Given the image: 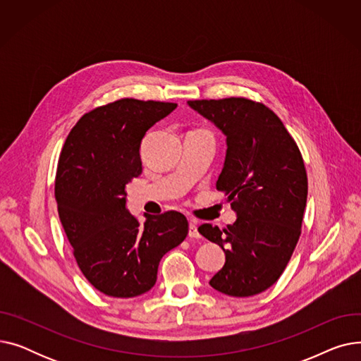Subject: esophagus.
<instances>
[{
	"label": "esophagus",
	"instance_id": "1",
	"mask_svg": "<svg viewBox=\"0 0 361 361\" xmlns=\"http://www.w3.org/2000/svg\"><path fill=\"white\" fill-rule=\"evenodd\" d=\"M188 237H192V238L200 237V234L197 231V222L195 219H190V224H188Z\"/></svg>",
	"mask_w": 361,
	"mask_h": 361
}]
</instances>
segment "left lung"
I'll use <instances>...</instances> for the list:
<instances>
[{
  "label": "left lung",
  "instance_id": "obj_1",
  "mask_svg": "<svg viewBox=\"0 0 361 361\" xmlns=\"http://www.w3.org/2000/svg\"><path fill=\"white\" fill-rule=\"evenodd\" d=\"M226 136V157L216 188L237 221L199 233L225 252L211 286L233 297H250L278 281L301 234L307 173L301 152L276 114L247 98L188 101Z\"/></svg>",
  "mask_w": 361,
  "mask_h": 361
}]
</instances>
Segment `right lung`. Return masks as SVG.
<instances>
[{
    "instance_id": "add662e5",
    "label": "right lung",
    "mask_w": 361,
    "mask_h": 361,
    "mask_svg": "<svg viewBox=\"0 0 361 361\" xmlns=\"http://www.w3.org/2000/svg\"><path fill=\"white\" fill-rule=\"evenodd\" d=\"M174 102L123 98L94 108L68 133L55 176L64 233L85 278L109 297L155 286L162 256L187 237V218L168 211L143 224L126 209V184L142 174L146 131Z\"/></svg>"
}]
</instances>
